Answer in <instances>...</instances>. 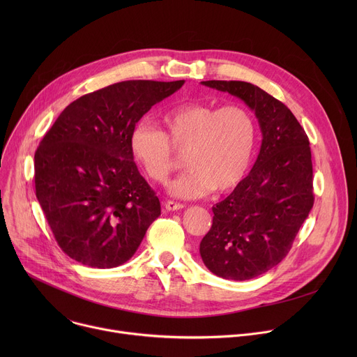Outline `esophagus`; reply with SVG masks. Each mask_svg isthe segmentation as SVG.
Segmentation results:
<instances>
[{
	"label": "esophagus",
	"instance_id": "esophagus-1",
	"mask_svg": "<svg viewBox=\"0 0 357 357\" xmlns=\"http://www.w3.org/2000/svg\"><path fill=\"white\" fill-rule=\"evenodd\" d=\"M164 206H165V211H168V212L179 211V209L183 208L182 203H178V202H174V200H167V202L164 203Z\"/></svg>",
	"mask_w": 357,
	"mask_h": 357
}]
</instances>
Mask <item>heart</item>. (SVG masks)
<instances>
[{
    "label": "heart",
    "instance_id": "b5f03b06",
    "mask_svg": "<svg viewBox=\"0 0 357 357\" xmlns=\"http://www.w3.org/2000/svg\"><path fill=\"white\" fill-rule=\"evenodd\" d=\"M161 123L164 132L146 121L135 124L130 149L155 182L167 181L175 168L172 146L186 149L188 169L168 185L172 196L196 199L211 190L227 192L244 178L257 142L256 121L245 107L183 103L164 112Z\"/></svg>",
    "mask_w": 357,
    "mask_h": 357
}]
</instances>
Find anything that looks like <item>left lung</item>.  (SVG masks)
Instances as JSON below:
<instances>
[{
	"label": "left lung",
	"mask_w": 357,
	"mask_h": 357,
	"mask_svg": "<svg viewBox=\"0 0 357 357\" xmlns=\"http://www.w3.org/2000/svg\"><path fill=\"white\" fill-rule=\"evenodd\" d=\"M202 84L243 100L263 134L250 174L212 208V229L199 245L218 277L251 280L281 263L314 206L310 139L291 110L263 89L236 80Z\"/></svg>",
	"instance_id": "1"
}]
</instances>
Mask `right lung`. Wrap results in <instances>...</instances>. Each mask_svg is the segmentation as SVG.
Wrapping results in <instances>:
<instances>
[{
  "label": "right lung",
  "mask_w": 357,
  "mask_h": 357,
  "mask_svg": "<svg viewBox=\"0 0 357 357\" xmlns=\"http://www.w3.org/2000/svg\"><path fill=\"white\" fill-rule=\"evenodd\" d=\"M185 80H127L70 103L35 152V189L59 247L93 268L130 260L161 215L130 149L132 127Z\"/></svg>",
  "instance_id": "right-lung-1"
}]
</instances>
